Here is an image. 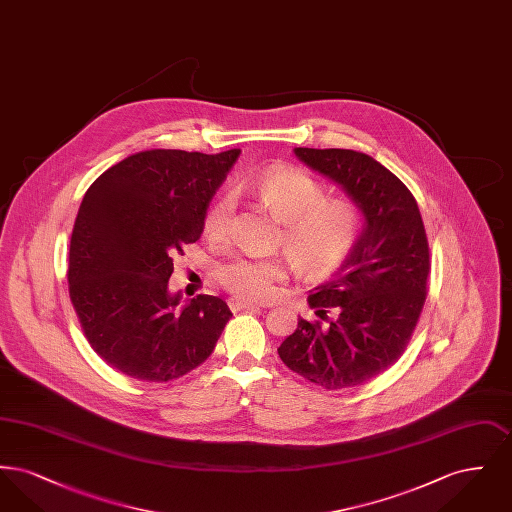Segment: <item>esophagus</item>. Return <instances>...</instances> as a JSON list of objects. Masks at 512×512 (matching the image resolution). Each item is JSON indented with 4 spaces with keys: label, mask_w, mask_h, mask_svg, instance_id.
Returning a JSON list of instances; mask_svg holds the SVG:
<instances>
[{
    "label": "esophagus",
    "mask_w": 512,
    "mask_h": 512,
    "mask_svg": "<svg viewBox=\"0 0 512 512\" xmlns=\"http://www.w3.org/2000/svg\"><path fill=\"white\" fill-rule=\"evenodd\" d=\"M228 307H230L232 311H259V309H261L257 303H251V301H245V299H238V297L228 299Z\"/></svg>",
    "instance_id": "obj_1"
}]
</instances>
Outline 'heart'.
Here are the masks:
<instances>
[{"mask_svg":"<svg viewBox=\"0 0 512 512\" xmlns=\"http://www.w3.org/2000/svg\"><path fill=\"white\" fill-rule=\"evenodd\" d=\"M259 201L282 222L278 238L295 267L324 272L336 267L351 251L361 232V211L347 199H326L324 188L309 174L295 169H274L253 182ZM236 211L232 194H222L209 207L203 232L222 242L230 234ZM219 282L240 299L265 301L274 284L284 280L286 268L276 259H234L217 270Z\"/></svg>","mask_w":512,"mask_h":512,"instance_id":"1","label":"heart"}]
</instances>
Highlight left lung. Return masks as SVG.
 <instances>
[{
	"label": "left lung",
	"instance_id": "8db88e82",
	"mask_svg": "<svg viewBox=\"0 0 512 512\" xmlns=\"http://www.w3.org/2000/svg\"><path fill=\"white\" fill-rule=\"evenodd\" d=\"M293 151L341 186L365 226L340 272L307 299L320 320L299 317L278 355L315 386L347 390L382 374L411 340L428 293V238L409 188L370 155L353 149Z\"/></svg>",
	"mask_w": 512,
	"mask_h": 512
}]
</instances>
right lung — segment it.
Returning a JSON list of instances; mask_svg holds the SVG:
<instances>
[{
	"mask_svg": "<svg viewBox=\"0 0 512 512\" xmlns=\"http://www.w3.org/2000/svg\"><path fill=\"white\" fill-rule=\"evenodd\" d=\"M240 155L182 149L134 153L84 195L69 251V295L86 340L107 365L144 382L176 380L215 349L228 305L197 295L178 309L172 255L203 232L211 197Z\"/></svg>",
	"mask_w": 512,
	"mask_h": 512,
	"instance_id": "right-lung-1",
	"label": "right lung"
}]
</instances>
